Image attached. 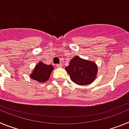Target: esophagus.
<instances>
[{
    "label": "esophagus",
    "mask_w": 129,
    "mask_h": 129,
    "mask_svg": "<svg viewBox=\"0 0 129 129\" xmlns=\"http://www.w3.org/2000/svg\"><path fill=\"white\" fill-rule=\"evenodd\" d=\"M56 67L58 68H61V67H62V64H56Z\"/></svg>",
    "instance_id": "1"
}]
</instances>
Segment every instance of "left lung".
<instances>
[{"label": "left lung", "instance_id": "1", "mask_svg": "<svg viewBox=\"0 0 129 129\" xmlns=\"http://www.w3.org/2000/svg\"><path fill=\"white\" fill-rule=\"evenodd\" d=\"M73 82L79 85H89L95 80L98 74V67L93 61L76 56L65 68Z\"/></svg>", "mask_w": 129, "mask_h": 129}]
</instances>
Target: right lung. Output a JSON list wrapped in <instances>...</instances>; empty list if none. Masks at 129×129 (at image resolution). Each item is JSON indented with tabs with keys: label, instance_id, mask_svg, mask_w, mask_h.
I'll list each match as a JSON object with an SVG mask.
<instances>
[{
	"label": "right lung",
	"instance_id": "obj_1",
	"mask_svg": "<svg viewBox=\"0 0 129 129\" xmlns=\"http://www.w3.org/2000/svg\"><path fill=\"white\" fill-rule=\"evenodd\" d=\"M53 68V67L51 64L47 65L43 63L42 61H39V62L35 66L29 77L39 83H44L48 80Z\"/></svg>",
	"mask_w": 129,
	"mask_h": 129
}]
</instances>
